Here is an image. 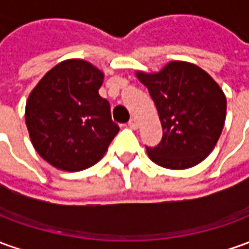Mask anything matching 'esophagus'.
Here are the masks:
<instances>
[{
  "label": "esophagus",
  "instance_id": "1",
  "mask_svg": "<svg viewBox=\"0 0 249 249\" xmlns=\"http://www.w3.org/2000/svg\"><path fill=\"white\" fill-rule=\"evenodd\" d=\"M128 127L135 130V128L138 127V123H137V121H135V119H130V122H128Z\"/></svg>",
  "mask_w": 249,
  "mask_h": 249
}]
</instances>
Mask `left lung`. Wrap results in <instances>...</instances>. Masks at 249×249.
<instances>
[{
    "instance_id": "left-lung-1",
    "label": "left lung",
    "mask_w": 249,
    "mask_h": 249,
    "mask_svg": "<svg viewBox=\"0 0 249 249\" xmlns=\"http://www.w3.org/2000/svg\"><path fill=\"white\" fill-rule=\"evenodd\" d=\"M157 108L162 140L146 147L149 159L168 169L195 167L213 152L226 116V97L199 66L172 61L157 73L137 71Z\"/></svg>"
}]
</instances>
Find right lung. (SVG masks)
<instances>
[{
	"instance_id": "add662e5",
	"label": "right lung",
	"mask_w": 249,
	"mask_h": 249,
	"mask_svg": "<svg viewBox=\"0 0 249 249\" xmlns=\"http://www.w3.org/2000/svg\"><path fill=\"white\" fill-rule=\"evenodd\" d=\"M104 73L84 59H66L36 84L25 104V124L35 150L61 171L95 165L119 127L99 95Z\"/></svg>"
}]
</instances>
